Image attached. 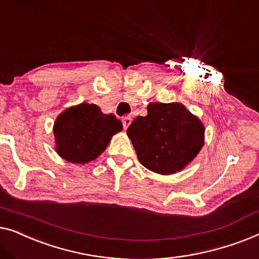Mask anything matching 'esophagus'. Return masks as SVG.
Instances as JSON below:
<instances>
[{
	"instance_id": "obj_1",
	"label": "esophagus",
	"mask_w": 259,
	"mask_h": 259,
	"mask_svg": "<svg viewBox=\"0 0 259 259\" xmlns=\"http://www.w3.org/2000/svg\"><path fill=\"white\" fill-rule=\"evenodd\" d=\"M122 123H123V128H124L125 130L128 129V126L130 125L131 123V117L130 116H125V117L122 118Z\"/></svg>"
}]
</instances>
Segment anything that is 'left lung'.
I'll return each mask as SVG.
<instances>
[{"mask_svg":"<svg viewBox=\"0 0 259 259\" xmlns=\"http://www.w3.org/2000/svg\"><path fill=\"white\" fill-rule=\"evenodd\" d=\"M147 109L126 130L138 161L154 172L176 174L201 151L203 123L181 103L152 102Z\"/></svg>","mask_w":259,"mask_h":259,"instance_id":"1","label":"left lung"}]
</instances>
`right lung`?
<instances>
[{"label": "right lung", "instance_id": "add662e5", "mask_svg": "<svg viewBox=\"0 0 259 259\" xmlns=\"http://www.w3.org/2000/svg\"><path fill=\"white\" fill-rule=\"evenodd\" d=\"M123 125L112 114L105 115L96 104L81 103L68 108L54 123L56 152L76 164L96 159Z\"/></svg>", "mask_w": 259, "mask_h": 259}]
</instances>
